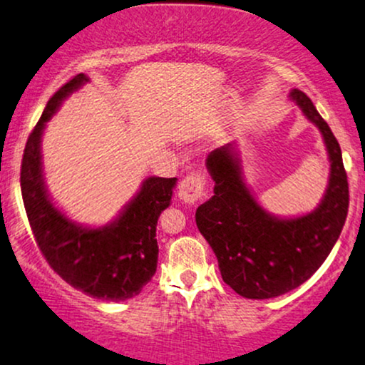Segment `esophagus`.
<instances>
[{"mask_svg": "<svg viewBox=\"0 0 365 365\" xmlns=\"http://www.w3.org/2000/svg\"><path fill=\"white\" fill-rule=\"evenodd\" d=\"M206 183L207 180L204 173L194 171V173L187 175L185 178L180 182L178 185V197L187 204H194L200 197L206 195Z\"/></svg>", "mask_w": 365, "mask_h": 365, "instance_id": "34e87169", "label": "esophagus"}]
</instances>
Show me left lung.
Returning <instances> with one entry per match:
<instances>
[{
	"label": "left lung",
	"mask_w": 365,
	"mask_h": 365,
	"mask_svg": "<svg viewBox=\"0 0 365 365\" xmlns=\"http://www.w3.org/2000/svg\"><path fill=\"white\" fill-rule=\"evenodd\" d=\"M290 98L321 130L329 154V183L319 207L293 220L269 215L242 180L232 144L207 156L215 195L197 207L195 223L215 250L223 282L245 299H273L307 282L336 244L349 212V182L336 137L302 91L293 89Z\"/></svg>",
	"instance_id": "1"
}]
</instances>
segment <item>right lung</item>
Here are the masks:
<instances>
[{"label":"right lung","mask_w":365,"mask_h":365,"mask_svg":"<svg viewBox=\"0 0 365 365\" xmlns=\"http://www.w3.org/2000/svg\"><path fill=\"white\" fill-rule=\"evenodd\" d=\"M89 78L75 75L46 104L24 149L20 187L25 212L41 254L66 283L101 300L132 299L158 267V217L170 206L177 178L150 177L115 223L82 228L53 206L44 188L41 135L63 99Z\"/></svg>","instance_id":"1"}]
</instances>
